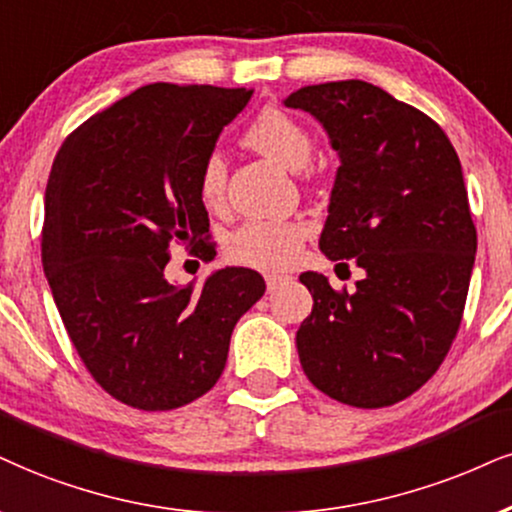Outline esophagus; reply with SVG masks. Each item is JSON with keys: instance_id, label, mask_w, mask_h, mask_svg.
<instances>
[{"instance_id": "obj_1", "label": "esophagus", "mask_w": 512, "mask_h": 512, "mask_svg": "<svg viewBox=\"0 0 512 512\" xmlns=\"http://www.w3.org/2000/svg\"><path fill=\"white\" fill-rule=\"evenodd\" d=\"M287 282L285 275H266V287L268 292H275V289H280L282 285Z\"/></svg>"}]
</instances>
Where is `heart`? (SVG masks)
I'll use <instances>...</instances> for the list:
<instances>
[{"mask_svg":"<svg viewBox=\"0 0 512 512\" xmlns=\"http://www.w3.org/2000/svg\"><path fill=\"white\" fill-rule=\"evenodd\" d=\"M246 142L289 170L308 166L313 137L304 123L282 109L268 106L246 132ZM227 192V161L213 151L199 173V194L206 206H220ZM306 225L299 220H249L227 237V258L258 270H285L294 266L306 242Z\"/></svg>","mask_w":512,"mask_h":512,"instance_id":"heart-1","label":"heart"}]
</instances>
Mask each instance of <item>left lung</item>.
<instances>
[{
  "label": "left lung",
  "instance_id": "left-lung-1",
  "mask_svg": "<svg viewBox=\"0 0 512 512\" xmlns=\"http://www.w3.org/2000/svg\"><path fill=\"white\" fill-rule=\"evenodd\" d=\"M285 106L318 118L342 161L320 249L365 270L353 292L299 277L313 294L301 368L346 406H391L439 370L463 320L477 230L458 154L427 113L363 80L301 87Z\"/></svg>",
  "mask_w": 512,
  "mask_h": 512
}]
</instances>
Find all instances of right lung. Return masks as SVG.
I'll use <instances>...</instances> for the list:
<instances>
[{"mask_svg": "<svg viewBox=\"0 0 512 512\" xmlns=\"http://www.w3.org/2000/svg\"><path fill=\"white\" fill-rule=\"evenodd\" d=\"M254 90L154 82L75 128L44 194L42 266L94 382L125 406L173 410L223 375L237 320L266 292L256 270L199 289L163 277L170 242L211 261L199 173Z\"/></svg>", "mask_w": 512, "mask_h": 512, "instance_id": "add662e5", "label": "right lung"}]
</instances>
